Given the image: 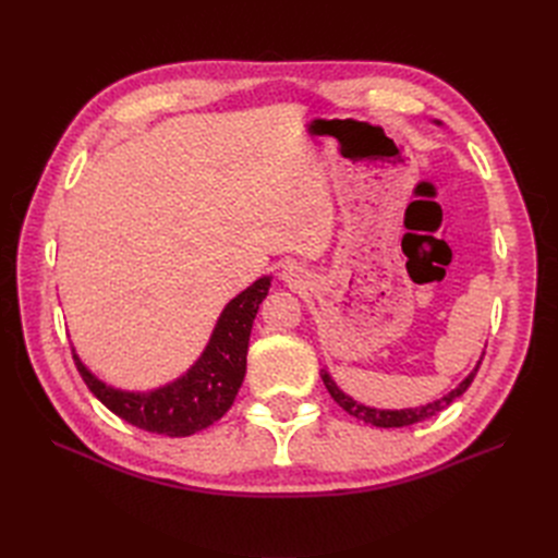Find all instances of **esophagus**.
Listing matches in <instances>:
<instances>
[{
    "instance_id": "34e87169",
    "label": "esophagus",
    "mask_w": 558,
    "mask_h": 558,
    "mask_svg": "<svg viewBox=\"0 0 558 558\" xmlns=\"http://www.w3.org/2000/svg\"><path fill=\"white\" fill-rule=\"evenodd\" d=\"M281 277H283L286 281H298V279H300V275H298V269H295V267H286Z\"/></svg>"
}]
</instances>
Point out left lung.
Wrapping results in <instances>:
<instances>
[{"label": "left lung", "mask_w": 558, "mask_h": 558, "mask_svg": "<svg viewBox=\"0 0 558 558\" xmlns=\"http://www.w3.org/2000/svg\"><path fill=\"white\" fill-rule=\"evenodd\" d=\"M433 123H435V125H442V121H433ZM482 359H484V353L480 356L477 365L470 369V375H468L459 386L451 388L449 393H445L442 398H437V400L426 402V404H418V408H404V410H379V408H369V404H363V402H359V400H353L351 396H347V393L342 391L340 386L335 384V379L330 377V373H328L326 367L320 369V379H324V384H326V388H328V393L335 398V402L340 404V408H342L344 412H349L351 416H356V418L365 421V424H373V426H377V428H402V426H412V424H418V421H426V418H430V416H435V414H440L442 410L449 408V404H451L456 398H461V396L468 391V386L472 384V379H475Z\"/></svg>", "instance_id": "8db88e82"}]
</instances>
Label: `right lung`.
<instances>
[{
    "instance_id": "1",
    "label": "right lung",
    "mask_w": 558,
    "mask_h": 558,
    "mask_svg": "<svg viewBox=\"0 0 558 558\" xmlns=\"http://www.w3.org/2000/svg\"><path fill=\"white\" fill-rule=\"evenodd\" d=\"M272 277H260L232 298L218 316L209 342L199 359L177 379L148 391H128L99 379L74 351L78 373L93 396L128 424L148 433L189 437L209 428L234 402L246 375V351L253 328Z\"/></svg>"
}]
</instances>
